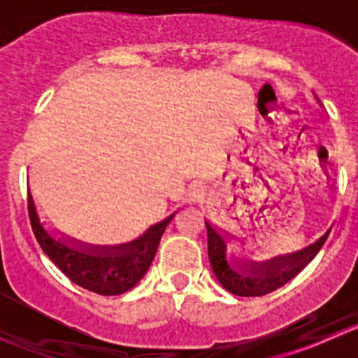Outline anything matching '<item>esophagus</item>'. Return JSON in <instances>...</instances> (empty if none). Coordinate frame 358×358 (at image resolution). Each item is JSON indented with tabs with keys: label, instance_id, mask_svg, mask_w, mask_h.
<instances>
[{
	"label": "esophagus",
	"instance_id": "esophagus-1",
	"mask_svg": "<svg viewBox=\"0 0 358 358\" xmlns=\"http://www.w3.org/2000/svg\"><path fill=\"white\" fill-rule=\"evenodd\" d=\"M206 197V189L202 188L201 185H194L188 188V201L192 202H201Z\"/></svg>",
	"mask_w": 358,
	"mask_h": 358
}]
</instances>
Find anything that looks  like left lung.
Segmentation results:
<instances>
[{"label":"left lung","instance_id":"1","mask_svg":"<svg viewBox=\"0 0 358 358\" xmlns=\"http://www.w3.org/2000/svg\"><path fill=\"white\" fill-rule=\"evenodd\" d=\"M317 100V98H315ZM208 256L215 276L227 292L235 296L256 297L265 296L289 283L292 278L314 260L322 243L327 242L330 229L314 243L289 255L273 256L271 260L252 262L243 256H227V240L231 236L206 220Z\"/></svg>","mask_w":358,"mask_h":358}]
</instances>
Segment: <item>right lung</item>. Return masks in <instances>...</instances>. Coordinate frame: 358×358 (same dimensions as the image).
Returning a JSON list of instances; mask_svg holds the SVG:
<instances>
[{"mask_svg":"<svg viewBox=\"0 0 358 358\" xmlns=\"http://www.w3.org/2000/svg\"><path fill=\"white\" fill-rule=\"evenodd\" d=\"M28 213L34 235L50 260L73 283L100 296H118L127 292L145 276L156 256L161 236L176 215L172 213L161 222L150 226L132 242L120 245H90L69 236L59 238L55 231L46 229L41 222L36 201L30 192Z\"/></svg>","mask_w":358,"mask_h":358,"instance_id":"right-lung-1","label":"right lung"}]
</instances>
